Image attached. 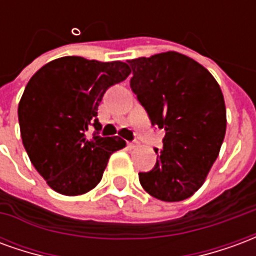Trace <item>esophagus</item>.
I'll use <instances>...</instances> for the list:
<instances>
[{"instance_id":"obj_1","label":"esophagus","mask_w":256,"mask_h":256,"mask_svg":"<svg viewBox=\"0 0 256 256\" xmlns=\"http://www.w3.org/2000/svg\"><path fill=\"white\" fill-rule=\"evenodd\" d=\"M128 148H136L137 145H138V142L137 141H132V142H128Z\"/></svg>"}]
</instances>
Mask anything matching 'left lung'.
I'll list each match as a JSON object with an SVG mask.
<instances>
[{
  "label": "left lung",
  "instance_id": "left-lung-1",
  "mask_svg": "<svg viewBox=\"0 0 256 256\" xmlns=\"http://www.w3.org/2000/svg\"><path fill=\"white\" fill-rule=\"evenodd\" d=\"M130 88L148 112L152 126L163 128V150L141 186L163 202L192 196L218 158L226 132V108L220 84L208 70L178 52L128 60Z\"/></svg>",
  "mask_w": 256,
  "mask_h": 256
}]
</instances>
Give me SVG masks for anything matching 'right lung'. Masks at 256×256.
Masks as SVG:
<instances>
[{"mask_svg":"<svg viewBox=\"0 0 256 256\" xmlns=\"http://www.w3.org/2000/svg\"><path fill=\"white\" fill-rule=\"evenodd\" d=\"M123 62L66 56L40 68L18 108L20 134L32 166L58 193L78 196L100 182L110 156L126 146L120 137H100L97 110L108 88L130 75ZM90 126L98 132L90 140Z\"/></svg>","mask_w":256,"mask_h":256,"instance_id":"obj_1","label":"right lung"}]
</instances>
